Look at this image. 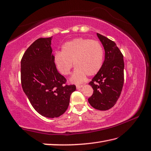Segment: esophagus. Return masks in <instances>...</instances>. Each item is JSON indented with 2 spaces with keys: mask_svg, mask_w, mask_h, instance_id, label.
Here are the masks:
<instances>
[{
  "mask_svg": "<svg viewBox=\"0 0 151 151\" xmlns=\"http://www.w3.org/2000/svg\"><path fill=\"white\" fill-rule=\"evenodd\" d=\"M82 86H83V85H76V89H80V88H82Z\"/></svg>",
  "mask_w": 151,
  "mask_h": 151,
  "instance_id": "esophagus-1",
  "label": "esophagus"
}]
</instances>
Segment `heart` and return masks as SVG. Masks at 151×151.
I'll list each match as a JSON object with an SVG mask.
<instances>
[{"mask_svg": "<svg viewBox=\"0 0 151 151\" xmlns=\"http://www.w3.org/2000/svg\"><path fill=\"white\" fill-rule=\"evenodd\" d=\"M103 56V49L98 41L77 38L63 44L61 52L55 54L54 62L58 70L65 76L69 75L74 62L76 67L70 81L81 83L86 75L94 76L99 71Z\"/></svg>", "mask_w": 151, "mask_h": 151, "instance_id": "heart-1", "label": "heart"}]
</instances>
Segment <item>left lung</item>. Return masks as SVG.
Here are the masks:
<instances>
[{"instance_id":"8db88e82","label":"left lung","mask_w":151,"mask_h":151,"mask_svg":"<svg viewBox=\"0 0 151 151\" xmlns=\"http://www.w3.org/2000/svg\"><path fill=\"white\" fill-rule=\"evenodd\" d=\"M105 49V60L99 71L89 84L93 93L88 98L91 107L107 111L113 107L119 99L124 84L123 55L114 41L97 33Z\"/></svg>"}]
</instances>
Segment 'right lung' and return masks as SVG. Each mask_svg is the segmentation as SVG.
Masks as SVG:
<instances>
[{"label":"right lung","mask_w":151,"mask_h":151,"mask_svg":"<svg viewBox=\"0 0 151 151\" xmlns=\"http://www.w3.org/2000/svg\"><path fill=\"white\" fill-rule=\"evenodd\" d=\"M52 37L40 38L27 49L21 61L23 90L38 113L47 118L59 117L69 105L75 85L58 71L51 48Z\"/></svg>","instance_id":"add662e5"}]
</instances>
